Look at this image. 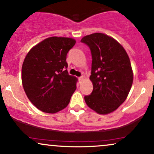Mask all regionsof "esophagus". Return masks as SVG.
Segmentation results:
<instances>
[{
	"label": "esophagus",
	"instance_id": "34e87169",
	"mask_svg": "<svg viewBox=\"0 0 154 154\" xmlns=\"http://www.w3.org/2000/svg\"><path fill=\"white\" fill-rule=\"evenodd\" d=\"M78 79H79V82H82V81L83 80V79H84V77H83L82 76V77H79V78H78Z\"/></svg>",
	"mask_w": 154,
	"mask_h": 154
}]
</instances>
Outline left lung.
<instances>
[{
	"label": "left lung",
	"mask_w": 154,
	"mask_h": 154,
	"mask_svg": "<svg viewBox=\"0 0 154 154\" xmlns=\"http://www.w3.org/2000/svg\"><path fill=\"white\" fill-rule=\"evenodd\" d=\"M81 42L90 48L92 55L90 79L93 90L85 96V103L98 114H109L126 100L131 89L130 58L116 40L103 33L85 36Z\"/></svg>",
	"instance_id": "1"
}]
</instances>
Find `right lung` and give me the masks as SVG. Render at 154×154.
<instances>
[{
  "label": "right lung",
  "instance_id": "1",
  "mask_svg": "<svg viewBox=\"0 0 154 154\" xmlns=\"http://www.w3.org/2000/svg\"><path fill=\"white\" fill-rule=\"evenodd\" d=\"M75 40L51 37L34 46L22 64V81L26 96L40 111L54 114L69 103L77 79L69 75L66 55Z\"/></svg>",
  "mask_w": 154,
  "mask_h": 154
}]
</instances>
